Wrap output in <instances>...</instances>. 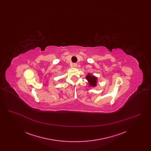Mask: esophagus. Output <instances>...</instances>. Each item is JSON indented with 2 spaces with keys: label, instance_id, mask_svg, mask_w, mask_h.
Masks as SVG:
<instances>
[{
  "label": "esophagus",
  "instance_id": "34e87169",
  "mask_svg": "<svg viewBox=\"0 0 151 151\" xmlns=\"http://www.w3.org/2000/svg\"><path fill=\"white\" fill-rule=\"evenodd\" d=\"M77 65H77L76 63H73V64H72V66H73V67H76Z\"/></svg>",
  "mask_w": 151,
  "mask_h": 151
}]
</instances>
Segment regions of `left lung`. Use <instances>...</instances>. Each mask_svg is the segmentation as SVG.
<instances>
[{
	"mask_svg": "<svg viewBox=\"0 0 151 151\" xmlns=\"http://www.w3.org/2000/svg\"><path fill=\"white\" fill-rule=\"evenodd\" d=\"M86 79L88 80V81H89L90 86H96V83H97V78L94 76H92L91 75H90L89 73V75L86 76Z\"/></svg>",
	"mask_w": 151,
	"mask_h": 151,
	"instance_id": "obj_1",
	"label": "left lung"
}]
</instances>
